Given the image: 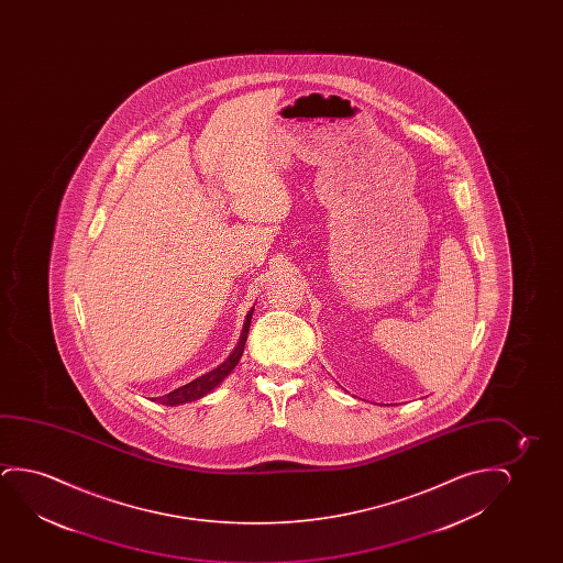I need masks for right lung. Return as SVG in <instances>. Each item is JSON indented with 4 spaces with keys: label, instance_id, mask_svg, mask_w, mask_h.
Listing matches in <instances>:
<instances>
[{
    "label": "right lung",
    "instance_id": "right-lung-1",
    "mask_svg": "<svg viewBox=\"0 0 563 563\" xmlns=\"http://www.w3.org/2000/svg\"><path fill=\"white\" fill-rule=\"evenodd\" d=\"M252 313H254V308L247 311L246 323H244V329H242V334H240L239 344H236V347L232 350V354L219 367L209 371V373L201 375V377L194 378L192 383L180 386L177 390L165 394L162 398H154V400L159 401L163 406H180V404H188V401L200 400L206 394L211 393L216 386L221 385L224 378L231 375V371L239 365L240 357L244 354L247 331H250V323H252Z\"/></svg>",
    "mask_w": 563,
    "mask_h": 563
}]
</instances>
